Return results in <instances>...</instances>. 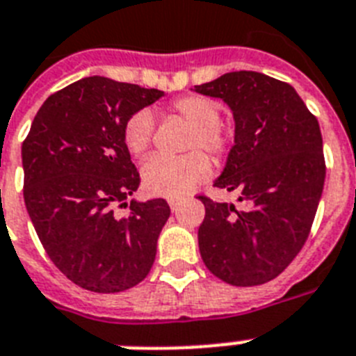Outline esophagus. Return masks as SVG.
<instances>
[{
  "label": "esophagus",
  "instance_id": "1",
  "mask_svg": "<svg viewBox=\"0 0 356 356\" xmlns=\"http://www.w3.org/2000/svg\"><path fill=\"white\" fill-rule=\"evenodd\" d=\"M168 204H170V208H172V210H177V207H179V204H181V199H179V197H170L168 199Z\"/></svg>",
  "mask_w": 356,
  "mask_h": 356
}]
</instances>
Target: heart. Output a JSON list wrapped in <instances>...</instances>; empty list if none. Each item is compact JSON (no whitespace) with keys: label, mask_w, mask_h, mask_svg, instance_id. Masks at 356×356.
I'll list each match as a JSON object with an SVG mask.
<instances>
[{"label":"heart","mask_w":356,"mask_h":356,"mask_svg":"<svg viewBox=\"0 0 356 356\" xmlns=\"http://www.w3.org/2000/svg\"><path fill=\"white\" fill-rule=\"evenodd\" d=\"M173 111L181 115L192 129L186 137V153L183 157L153 155L143 164V186L149 195L157 197H181L192 192L210 173V161L201 149L221 155L228 146L227 133L219 126L221 111L210 98L190 95L173 102ZM153 138L152 113L143 109L129 117L124 126V143L133 155H143Z\"/></svg>","instance_id":"b5f03b06"}]
</instances>
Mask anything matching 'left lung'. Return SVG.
<instances>
[{"label":"left lung","instance_id":"left-lung-1","mask_svg":"<svg viewBox=\"0 0 356 356\" xmlns=\"http://www.w3.org/2000/svg\"><path fill=\"white\" fill-rule=\"evenodd\" d=\"M221 98L234 117V146L213 186L239 192L248 204L213 203L199 227L208 270L236 287L274 280L309 236L325 181L318 120L293 86L256 71H234L195 86Z\"/></svg>","mask_w":356,"mask_h":356}]
</instances>
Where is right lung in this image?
<instances>
[{
  "instance_id": "add662e5",
  "label": "right lung",
  "mask_w": 356,
  "mask_h": 356,
  "mask_svg": "<svg viewBox=\"0 0 356 356\" xmlns=\"http://www.w3.org/2000/svg\"><path fill=\"white\" fill-rule=\"evenodd\" d=\"M164 91L88 76L51 95L22 146L29 218L53 263L93 293H120L148 276L170 218L164 199H128L140 177L124 143L131 115ZM130 207L118 216L114 208Z\"/></svg>"
}]
</instances>
